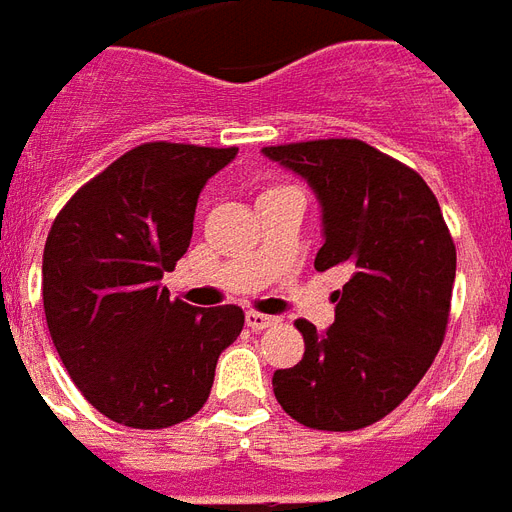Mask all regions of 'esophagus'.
Segmentation results:
<instances>
[{
  "label": "esophagus",
  "instance_id": "1",
  "mask_svg": "<svg viewBox=\"0 0 512 512\" xmlns=\"http://www.w3.org/2000/svg\"><path fill=\"white\" fill-rule=\"evenodd\" d=\"M246 325L252 328V331H263V328H271V325H276V317H271V314H263V312H246Z\"/></svg>",
  "mask_w": 512,
  "mask_h": 512
}]
</instances>
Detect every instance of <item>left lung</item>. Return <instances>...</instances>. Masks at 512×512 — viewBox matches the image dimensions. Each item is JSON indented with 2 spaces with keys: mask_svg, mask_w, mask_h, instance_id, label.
Returning <instances> with one entry per match:
<instances>
[{
  "mask_svg": "<svg viewBox=\"0 0 512 512\" xmlns=\"http://www.w3.org/2000/svg\"><path fill=\"white\" fill-rule=\"evenodd\" d=\"M271 162L312 187L323 211L317 271L350 268L333 293L336 320H298L304 358L274 372L282 410L309 429L372 426L429 372L448 328L456 246L429 184L352 138L266 146Z\"/></svg>",
  "mask_w": 512,
  "mask_h": 512,
  "instance_id": "obj_1",
  "label": "left lung"
}]
</instances>
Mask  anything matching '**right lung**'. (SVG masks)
<instances>
[{
	"label": "right lung",
	"instance_id": "add662e5",
	"mask_svg": "<svg viewBox=\"0 0 512 512\" xmlns=\"http://www.w3.org/2000/svg\"><path fill=\"white\" fill-rule=\"evenodd\" d=\"M238 149L143 143L67 200L43 252V306L86 401L130 429H168L206 404L238 306L170 301L162 274L192 238L206 181Z\"/></svg>",
	"mask_w": 512,
	"mask_h": 512
}]
</instances>
